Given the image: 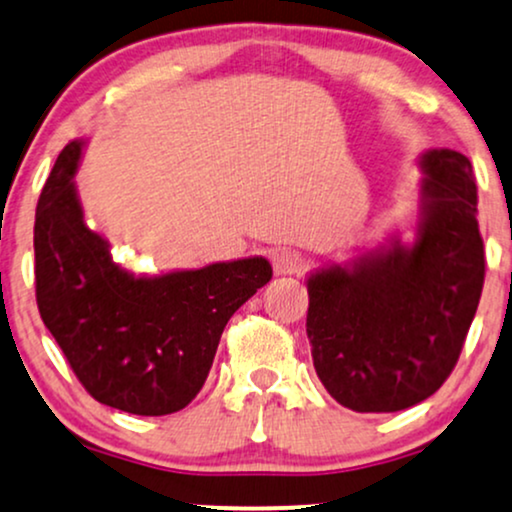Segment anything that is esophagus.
<instances>
[{
    "mask_svg": "<svg viewBox=\"0 0 512 512\" xmlns=\"http://www.w3.org/2000/svg\"><path fill=\"white\" fill-rule=\"evenodd\" d=\"M270 263H273L275 275H292L301 266V256L299 251L282 246V249H273V254H270Z\"/></svg>",
    "mask_w": 512,
    "mask_h": 512,
    "instance_id": "obj_1",
    "label": "esophagus"
}]
</instances>
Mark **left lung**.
I'll return each mask as SVG.
<instances>
[{
  "label": "left lung",
  "instance_id": "1",
  "mask_svg": "<svg viewBox=\"0 0 512 512\" xmlns=\"http://www.w3.org/2000/svg\"><path fill=\"white\" fill-rule=\"evenodd\" d=\"M415 235L394 230L344 263L308 273L306 332L320 382L356 413L430 399L456 365L484 285L468 156L422 151Z\"/></svg>",
  "mask_w": 512,
  "mask_h": 512
}]
</instances>
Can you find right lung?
<instances>
[{
	"instance_id": "1",
	"label": "right lung",
	"mask_w": 512,
	"mask_h": 512,
	"mask_svg": "<svg viewBox=\"0 0 512 512\" xmlns=\"http://www.w3.org/2000/svg\"><path fill=\"white\" fill-rule=\"evenodd\" d=\"M66 144L35 211L37 308L78 380L132 415L182 410L204 387L227 320L273 277L268 258L135 275L85 223Z\"/></svg>"
}]
</instances>
